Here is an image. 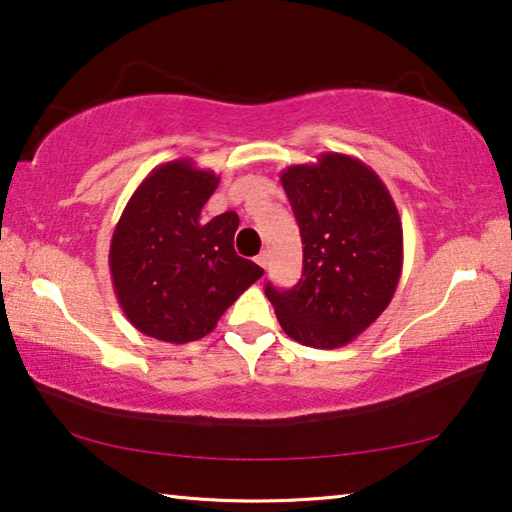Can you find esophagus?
<instances>
[{"label": "esophagus", "mask_w": 512, "mask_h": 512, "mask_svg": "<svg viewBox=\"0 0 512 512\" xmlns=\"http://www.w3.org/2000/svg\"><path fill=\"white\" fill-rule=\"evenodd\" d=\"M255 262H257L259 266H262V268L268 266V253H266V250H262V253H259V255L255 257Z\"/></svg>", "instance_id": "obj_1"}]
</instances>
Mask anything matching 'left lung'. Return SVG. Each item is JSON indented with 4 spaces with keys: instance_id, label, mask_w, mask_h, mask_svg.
Wrapping results in <instances>:
<instances>
[{
    "instance_id": "1",
    "label": "left lung",
    "mask_w": 512,
    "mask_h": 512,
    "mask_svg": "<svg viewBox=\"0 0 512 512\" xmlns=\"http://www.w3.org/2000/svg\"><path fill=\"white\" fill-rule=\"evenodd\" d=\"M302 237V277L266 298L293 341L332 350L375 323L402 275V221L386 185L359 158L320 153L280 173Z\"/></svg>"
}]
</instances>
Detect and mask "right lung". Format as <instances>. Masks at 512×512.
I'll use <instances>...</instances> for the list:
<instances>
[{
  "instance_id": "1",
  "label": "right lung",
  "mask_w": 512,
  "mask_h": 512,
  "mask_svg": "<svg viewBox=\"0 0 512 512\" xmlns=\"http://www.w3.org/2000/svg\"><path fill=\"white\" fill-rule=\"evenodd\" d=\"M219 180L187 158L164 162L128 198L112 232L108 264L119 307L151 339H203L264 275L235 253V212L201 216Z\"/></svg>"
}]
</instances>
